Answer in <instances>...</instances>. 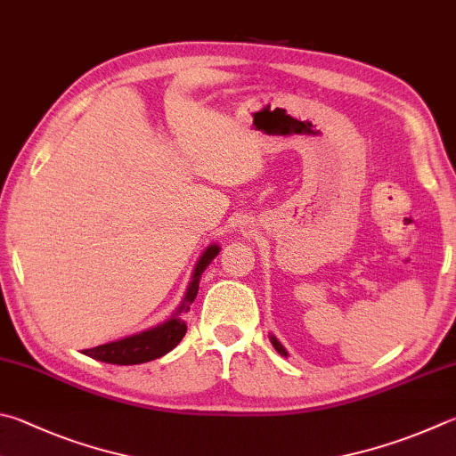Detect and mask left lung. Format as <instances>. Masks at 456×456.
Listing matches in <instances>:
<instances>
[{"label":"left lung","instance_id":"obj_1","mask_svg":"<svg viewBox=\"0 0 456 456\" xmlns=\"http://www.w3.org/2000/svg\"><path fill=\"white\" fill-rule=\"evenodd\" d=\"M271 343H273V346H275V349H277V353H279V354H283V357H287V351H285V346L281 345V343L277 341V338L273 337V335H271Z\"/></svg>","mask_w":456,"mask_h":456}]
</instances>
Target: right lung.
<instances>
[{
	"label": "right lung",
	"instance_id": "right-lung-1",
	"mask_svg": "<svg viewBox=\"0 0 456 456\" xmlns=\"http://www.w3.org/2000/svg\"><path fill=\"white\" fill-rule=\"evenodd\" d=\"M219 251L221 247L213 243L207 247L205 253L200 256L183 301H181V305L177 307V311L173 313L171 319H167L153 329L143 330V333L119 338V341L99 345V346H94V349H86L84 354H87V357L95 361L111 362V365H139V362L159 359L163 354H167L171 349H175L181 338H183L187 333V322L183 321V317H181V313L189 311V305L195 301L197 291H200L201 273L209 267V263L217 256Z\"/></svg>",
	"mask_w": 456,
	"mask_h": 456
}]
</instances>
